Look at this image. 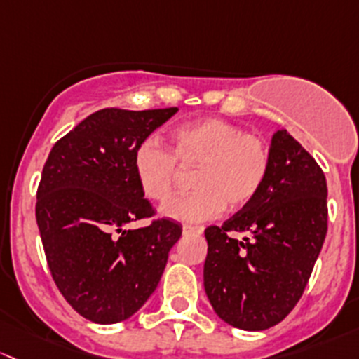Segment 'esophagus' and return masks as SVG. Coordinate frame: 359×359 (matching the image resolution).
Segmentation results:
<instances>
[{"instance_id": "1", "label": "esophagus", "mask_w": 359, "mask_h": 359, "mask_svg": "<svg viewBox=\"0 0 359 359\" xmlns=\"http://www.w3.org/2000/svg\"><path fill=\"white\" fill-rule=\"evenodd\" d=\"M204 233V228L202 226H183V235H202Z\"/></svg>"}]
</instances>
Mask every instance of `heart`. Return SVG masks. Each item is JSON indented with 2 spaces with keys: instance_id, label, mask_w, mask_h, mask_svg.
Listing matches in <instances>:
<instances>
[{
  "instance_id": "1",
  "label": "heart",
  "mask_w": 359,
  "mask_h": 359,
  "mask_svg": "<svg viewBox=\"0 0 359 359\" xmlns=\"http://www.w3.org/2000/svg\"><path fill=\"white\" fill-rule=\"evenodd\" d=\"M171 150L155 140L140 143L133 171L143 194L165 202L175 190L178 165L197 168L195 191L162 207V216L187 224L204 223L223 212L224 204L240 209L256 198L269 172V149L259 136L224 119H201L180 126L171 135Z\"/></svg>"
}]
</instances>
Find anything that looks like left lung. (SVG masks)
Segmentation results:
<instances>
[{
  "label": "left lung",
  "instance_id": "8db88e82",
  "mask_svg": "<svg viewBox=\"0 0 359 359\" xmlns=\"http://www.w3.org/2000/svg\"><path fill=\"white\" fill-rule=\"evenodd\" d=\"M268 178L250 204L205 230L204 289L216 315L259 332L294 309L327 235V180L285 129L269 143ZM242 231L249 237L229 236Z\"/></svg>",
  "mask_w": 359,
  "mask_h": 359
}]
</instances>
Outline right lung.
Here are the masks:
<instances>
[{"instance_id":"right-lung-1","label":"right lung","mask_w":359,"mask_h":359,"mask_svg":"<svg viewBox=\"0 0 359 359\" xmlns=\"http://www.w3.org/2000/svg\"><path fill=\"white\" fill-rule=\"evenodd\" d=\"M176 112L98 110L55 143L43 168L36 221L48 266L65 301L95 323H119L145 304L181 236L171 219L126 230L154 214L133 154Z\"/></svg>"}]
</instances>
